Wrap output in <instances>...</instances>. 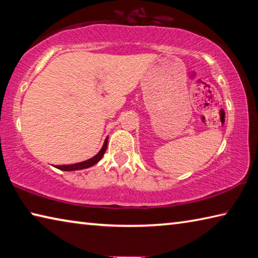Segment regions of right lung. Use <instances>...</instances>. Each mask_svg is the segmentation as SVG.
Masks as SVG:
<instances>
[{
	"label": "right lung",
	"instance_id": "obj_1",
	"mask_svg": "<svg viewBox=\"0 0 258 258\" xmlns=\"http://www.w3.org/2000/svg\"><path fill=\"white\" fill-rule=\"evenodd\" d=\"M107 146H108V138L104 140V143L97 155L92 158L87 159L85 161H82V163H77V164H73V165H62V166H56V168L61 169V171H77V169H84V168H89L91 166H93L98 163V161L102 158V156L104 155V152L107 150Z\"/></svg>",
	"mask_w": 258,
	"mask_h": 258
}]
</instances>
